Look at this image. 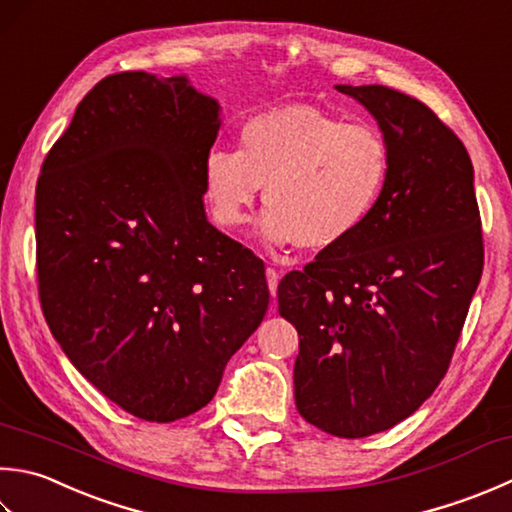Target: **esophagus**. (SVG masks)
I'll use <instances>...</instances> for the list:
<instances>
[{
	"mask_svg": "<svg viewBox=\"0 0 512 512\" xmlns=\"http://www.w3.org/2000/svg\"><path fill=\"white\" fill-rule=\"evenodd\" d=\"M266 282H268V290H270V295H277V282H279V275H277V270L275 268H266Z\"/></svg>",
	"mask_w": 512,
	"mask_h": 512,
	"instance_id": "1",
	"label": "esophagus"
}]
</instances>
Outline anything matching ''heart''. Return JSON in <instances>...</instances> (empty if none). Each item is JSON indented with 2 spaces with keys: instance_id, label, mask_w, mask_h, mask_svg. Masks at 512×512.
I'll return each mask as SVG.
<instances>
[{
  "instance_id": "heart-1",
  "label": "heart",
  "mask_w": 512,
  "mask_h": 512,
  "mask_svg": "<svg viewBox=\"0 0 512 512\" xmlns=\"http://www.w3.org/2000/svg\"><path fill=\"white\" fill-rule=\"evenodd\" d=\"M390 146L370 122L295 104L246 119L237 148L204 157V197L222 228L242 226L264 186L259 235L328 250L353 237L382 199Z\"/></svg>"
}]
</instances>
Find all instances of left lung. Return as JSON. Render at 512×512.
I'll use <instances>...</instances> for the list:
<instances>
[{"instance_id": "left-lung-1", "label": "left lung", "mask_w": 512, "mask_h": 512, "mask_svg": "<svg viewBox=\"0 0 512 512\" xmlns=\"http://www.w3.org/2000/svg\"><path fill=\"white\" fill-rule=\"evenodd\" d=\"M377 119L390 177L368 222L277 286L299 333L295 404L328 435L393 428L442 382L484 270L482 217L464 144L419 99L335 86Z\"/></svg>"}]
</instances>
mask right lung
<instances>
[{
    "mask_svg": "<svg viewBox=\"0 0 512 512\" xmlns=\"http://www.w3.org/2000/svg\"><path fill=\"white\" fill-rule=\"evenodd\" d=\"M217 130L219 104L186 77L108 75L37 179L50 333L99 393L146 422L204 408L268 308L262 259L204 213Z\"/></svg>",
    "mask_w": 512,
    "mask_h": 512,
    "instance_id": "add662e5",
    "label": "right lung"
}]
</instances>
